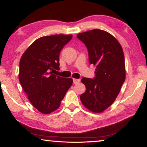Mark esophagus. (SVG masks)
<instances>
[{"label":"esophagus","instance_id":"34e87169","mask_svg":"<svg viewBox=\"0 0 147 147\" xmlns=\"http://www.w3.org/2000/svg\"><path fill=\"white\" fill-rule=\"evenodd\" d=\"M80 82V79L73 78V83H74V84H78V83H79V82Z\"/></svg>","mask_w":147,"mask_h":147}]
</instances>
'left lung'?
<instances>
[{"label":"left lung","mask_w":147,"mask_h":147,"mask_svg":"<svg viewBox=\"0 0 147 147\" xmlns=\"http://www.w3.org/2000/svg\"><path fill=\"white\" fill-rule=\"evenodd\" d=\"M76 37L88 49L89 63L96 67L94 78L81 80L86 88L81 102L92 112H103L115 101L125 80L123 49L112 35L102 30H91Z\"/></svg>","instance_id":"8db88e82"}]
</instances>
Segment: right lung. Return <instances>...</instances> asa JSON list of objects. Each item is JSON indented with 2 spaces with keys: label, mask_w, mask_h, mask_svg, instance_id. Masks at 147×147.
Listing matches in <instances>:
<instances>
[{
  "label": "right lung",
  "mask_w": 147,
  "mask_h": 147,
  "mask_svg": "<svg viewBox=\"0 0 147 147\" xmlns=\"http://www.w3.org/2000/svg\"><path fill=\"white\" fill-rule=\"evenodd\" d=\"M72 35L43 36L33 42L20 59L19 80L35 108L43 114L53 112L60 106L73 79L53 74L59 69V56Z\"/></svg>",
  "instance_id": "obj_1"
}]
</instances>
